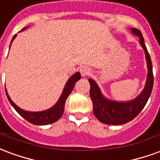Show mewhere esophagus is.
I'll use <instances>...</instances> for the list:
<instances>
[{"label": "esophagus", "mask_w": 160, "mask_h": 160, "mask_svg": "<svg viewBox=\"0 0 160 160\" xmlns=\"http://www.w3.org/2000/svg\"><path fill=\"white\" fill-rule=\"evenodd\" d=\"M80 73H81V75L83 77H85L90 73V68H87V67H81L80 69Z\"/></svg>", "instance_id": "obj_1"}]
</instances>
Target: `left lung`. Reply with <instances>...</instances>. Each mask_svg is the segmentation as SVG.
Returning <instances> with one entry per match:
<instances>
[{
  "label": "left lung",
  "instance_id": "obj_1",
  "mask_svg": "<svg viewBox=\"0 0 160 160\" xmlns=\"http://www.w3.org/2000/svg\"><path fill=\"white\" fill-rule=\"evenodd\" d=\"M131 32L139 37V41L143 48L148 64V77L143 91L134 99L126 102L107 99L101 92L99 87L92 79H89L90 83V97L93 104V113L101 122L111 125H119L128 122L140 114L151 95L153 87L152 65L147 47L144 43V38L141 31L131 28Z\"/></svg>",
  "mask_w": 160,
  "mask_h": 160
}]
</instances>
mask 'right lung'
<instances>
[{
    "instance_id": "1",
    "label": "right lung",
    "mask_w": 160,
    "mask_h": 160,
    "mask_svg": "<svg viewBox=\"0 0 160 160\" xmlns=\"http://www.w3.org/2000/svg\"><path fill=\"white\" fill-rule=\"evenodd\" d=\"M26 27H25L23 30L26 29ZM16 34L13 36L12 39V42L13 39L15 38ZM80 73L79 72H77L74 74H73L72 76L70 77L68 80L67 81L66 85L64 87V89L62 91V93L61 95V97L58 99V101L56 102L55 105H53L52 107L49 108L48 110L42 111H37V112H32V111H24L22 109H20L18 107L9 97L8 93L6 90V94H7V97L8 98L10 104H12V106L15 111L19 113L23 118H25L26 121H28L29 122L35 125H47V124H50L55 122L56 121H58L61 118V117L62 116L63 111H64V107H65V102L68 97L69 96V94L71 93V92L73 89V87L76 83L78 80L80 79Z\"/></svg>"
}]
</instances>
